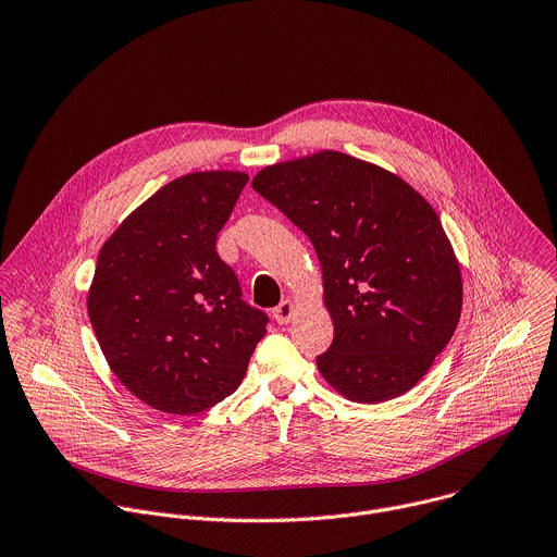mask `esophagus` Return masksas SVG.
I'll list each match as a JSON object with an SVG mask.
<instances>
[{
	"instance_id": "34e87169",
	"label": "esophagus",
	"mask_w": 557,
	"mask_h": 557,
	"mask_svg": "<svg viewBox=\"0 0 557 557\" xmlns=\"http://www.w3.org/2000/svg\"><path fill=\"white\" fill-rule=\"evenodd\" d=\"M273 319L284 325V323H290L295 319V304L290 299H284L280 306L273 308Z\"/></svg>"
}]
</instances>
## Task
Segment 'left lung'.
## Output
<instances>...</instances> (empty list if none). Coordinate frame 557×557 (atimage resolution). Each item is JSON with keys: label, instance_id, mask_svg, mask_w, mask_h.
<instances>
[{"label": "left lung", "instance_id": "obj_1", "mask_svg": "<svg viewBox=\"0 0 557 557\" xmlns=\"http://www.w3.org/2000/svg\"><path fill=\"white\" fill-rule=\"evenodd\" d=\"M251 185L321 262L334 323L332 345L317 356L325 383L360 405L416 387L463 301L459 262L431 203L398 174L336 150L267 165Z\"/></svg>", "mask_w": 557, "mask_h": 557}]
</instances>
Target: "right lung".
Returning a JSON list of instances; mask_svg holds the SVG:
<instances>
[{"mask_svg": "<svg viewBox=\"0 0 557 557\" xmlns=\"http://www.w3.org/2000/svg\"><path fill=\"white\" fill-rule=\"evenodd\" d=\"M249 176L183 174L102 245L87 312L117 381L148 407L195 416L232 396L269 317L243 301L216 236Z\"/></svg>", "mask_w": 557, "mask_h": 557, "instance_id": "right-lung-1", "label": "right lung"}]
</instances>
